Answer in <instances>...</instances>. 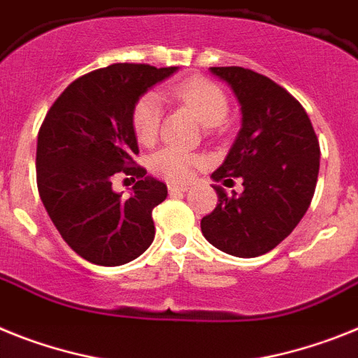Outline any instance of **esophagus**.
<instances>
[{"label":"esophagus","mask_w":358,"mask_h":358,"mask_svg":"<svg viewBox=\"0 0 358 358\" xmlns=\"http://www.w3.org/2000/svg\"><path fill=\"white\" fill-rule=\"evenodd\" d=\"M190 190V186L188 185H177V182H170L168 185V192L170 194H185V192Z\"/></svg>","instance_id":"1"}]
</instances>
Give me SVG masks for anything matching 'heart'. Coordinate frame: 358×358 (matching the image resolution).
I'll list each match as a JSON object with an SVG mask.
<instances>
[{"label":"heart","instance_id":"obj_1","mask_svg":"<svg viewBox=\"0 0 358 358\" xmlns=\"http://www.w3.org/2000/svg\"><path fill=\"white\" fill-rule=\"evenodd\" d=\"M168 97L192 110L201 124L206 128L219 127L228 115V99L224 92L206 79L194 78L177 83L176 87L170 88ZM159 121H161V103L155 94L148 92L137 99L132 108V128L137 141L141 145L154 143L159 130ZM195 164H197V159L194 155L177 148L159 150L150 159L152 172L170 181L188 179Z\"/></svg>","mask_w":358,"mask_h":358}]
</instances>
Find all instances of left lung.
<instances>
[{"mask_svg":"<svg viewBox=\"0 0 358 358\" xmlns=\"http://www.w3.org/2000/svg\"><path fill=\"white\" fill-rule=\"evenodd\" d=\"M241 106V130L212 179H243V194L217 192V206L201 219L204 239L235 257L273 250L301 222L319 176L320 148L306 110L266 76L241 66H212Z\"/></svg>","mask_w":358,"mask_h":358,"instance_id":"obj_1","label":"left lung"}]
</instances>
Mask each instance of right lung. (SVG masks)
<instances>
[{
	"label": "right lung",
	"mask_w": 358,
	"mask_h": 358,
	"mask_svg": "<svg viewBox=\"0 0 358 358\" xmlns=\"http://www.w3.org/2000/svg\"><path fill=\"white\" fill-rule=\"evenodd\" d=\"M177 70L130 63L94 70L63 90L39 128V197L65 243L92 264H127L154 241L152 210L168 190L146 170L130 166L139 154L132 108ZM117 171L140 177L127 200L111 188Z\"/></svg>",
	"instance_id": "obj_1"
}]
</instances>
